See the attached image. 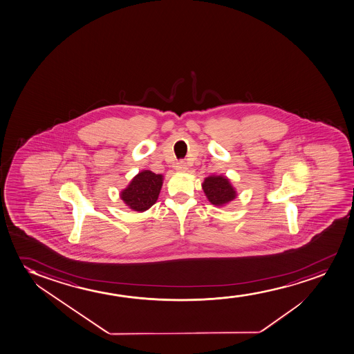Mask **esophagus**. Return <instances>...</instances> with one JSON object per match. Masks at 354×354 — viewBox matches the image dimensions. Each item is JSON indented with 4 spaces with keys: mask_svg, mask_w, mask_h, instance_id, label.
I'll list each match as a JSON object with an SVG mask.
<instances>
[{
    "mask_svg": "<svg viewBox=\"0 0 354 354\" xmlns=\"http://www.w3.org/2000/svg\"><path fill=\"white\" fill-rule=\"evenodd\" d=\"M175 170H176V171H180V173H184V171H186V170H187V165H186V162H178V163L175 165Z\"/></svg>",
    "mask_w": 354,
    "mask_h": 354,
    "instance_id": "1",
    "label": "esophagus"
}]
</instances>
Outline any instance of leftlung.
Instances as JSON below:
<instances>
[{"instance_id":"obj_1","label":"left lung","mask_w":354,"mask_h":354,"mask_svg":"<svg viewBox=\"0 0 354 354\" xmlns=\"http://www.w3.org/2000/svg\"><path fill=\"white\" fill-rule=\"evenodd\" d=\"M202 187L207 201L215 207H225L238 196L230 180L223 175L207 176L203 181Z\"/></svg>"}]
</instances>
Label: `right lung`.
Here are the masks:
<instances>
[{
	"label": "right lung",
	"mask_w": 354,
	"mask_h": 354,
	"mask_svg": "<svg viewBox=\"0 0 354 354\" xmlns=\"http://www.w3.org/2000/svg\"><path fill=\"white\" fill-rule=\"evenodd\" d=\"M163 185V175L151 170H142L131 180L126 189L120 192V198L126 207L134 212H147L157 202Z\"/></svg>",
	"instance_id": "obj_1"
}]
</instances>
